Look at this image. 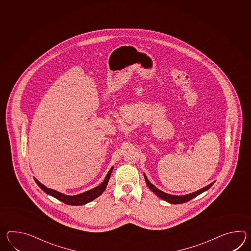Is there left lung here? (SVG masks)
I'll use <instances>...</instances> for the list:
<instances>
[{"instance_id": "1", "label": "left lung", "mask_w": 251, "mask_h": 251, "mask_svg": "<svg viewBox=\"0 0 251 251\" xmlns=\"http://www.w3.org/2000/svg\"><path fill=\"white\" fill-rule=\"evenodd\" d=\"M144 177H145L146 184H147V185L149 186V188H150L153 193H155L159 198H161L162 200L167 201V202L173 203V204L184 203V202H186V201H188L192 200L193 198H195L197 195H201V193L207 191V190L209 189V188L212 186V184H214V182H212V184H208L205 187L198 190V191H196L195 193H192V194H189V195H179L178 196V195H169V194H167V193H164L161 190L157 189L156 186L151 184V182L149 181V179L147 178L145 174H144Z\"/></svg>"}]
</instances>
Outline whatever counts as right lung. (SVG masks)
<instances>
[{
    "instance_id": "add662e5",
    "label": "right lung",
    "mask_w": 251,
    "mask_h": 251,
    "mask_svg": "<svg viewBox=\"0 0 251 251\" xmlns=\"http://www.w3.org/2000/svg\"><path fill=\"white\" fill-rule=\"evenodd\" d=\"M112 169H113V167L109 170V172L105 176V179L103 180V182L100 185H98V186H96L95 188L89 190V191H86L84 193L76 195H64V194L57 192L56 190L48 188L47 186H45L44 184H41L36 178H34V180L39 187L44 191L46 194L55 197L57 200L61 201L64 203L68 204V205H83V204H85L87 202L95 200V198H97L98 196H100L103 193V191L106 189V186H107L108 182H109Z\"/></svg>"
}]
</instances>
